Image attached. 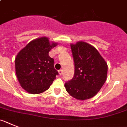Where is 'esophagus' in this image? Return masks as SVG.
<instances>
[{"instance_id":"1","label":"esophagus","mask_w":127,"mask_h":127,"mask_svg":"<svg viewBox=\"0 0 127 127\" xmlns=\"http://www.w3.org/2000/svg\"><path fill=\"white\" fill-rule=\"evenodd\" d=\"M58 71H59V74L60 75H61L63 74V70H59Z\"/></svg>"}]
</instances>
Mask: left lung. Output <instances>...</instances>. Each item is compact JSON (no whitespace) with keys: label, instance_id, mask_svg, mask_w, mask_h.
<instances>
[{"label":"left lung","instance_id":"8db88e82","mask_svg":"<svg viewBox=\"0 0 127 127\" xmlns=\"http://www.w3.org/2000/svg\"><path fill=\"white\" fill-rule=\"evenodd\" d=\"M75 65L73 77L66 82L67 92L77 100L91 98L100 91L107 79V64L90 44L79 41L71 45Z\"/></svg>","mask_w":127,"mask_h":127}]
</instances>
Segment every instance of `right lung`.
<instances>
[{
    "instance_id": "add662e5",
    "label": "right lung",
    "mask_w": 127,
    "mask_h": 127,
    "mask_svg": "<svg viewBox=\"0 0 127 127\" xmlns=\"http://www.w3.org/2000/svg\"><path fill=\"white\" fill-rule=\"evenodd\" d=\"M57 44L47 37L32 41L20 50L15 59V69L21 86L31 94H39L50 88L59 73L48 52Z\"/></svg>"
}]
</instances>
